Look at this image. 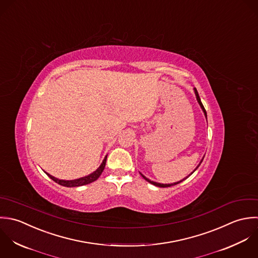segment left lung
I'll return each mask as SVG.
<instances>
[{
	"label": "left lung",
	"mask_w": 258,
	"mask_h": 258,
	"mask_svg": "<svg viewBox=\"0 0 258 258\" xmlns=\"http://www.w3.org/2000/svg\"><path fill=\"white\" fill-rule=\"evenodd\" d=\"M194 92H195V95H196L197 101H198L199 105L201 106V108H202V110H203V112H204V114H205V117L207 118V115H206V110H205V108H204L203 104L201 103V100H200V97H199V95H198V92H197L196 88H194ZM202 161H203V159L201 160V162H202ZM201 162L199 163V165L201 164ZM199 165H198V166L196 167V169H197V168L199 167ZM196 169H195V170H196ZM195 170H194V171H195ZM193 172H192V173H193ZM192 173H191V174H192ZM141 175H142V174H141ZM142 177H143V178H144V179H145L146 181H148L149 183H151V184H153V185H155V186H158V187H170V186H173V185H176V184H178V183H180V182H182V181L184 180V179H183V180H181V181H178V182H175V183H171V184H161V183H157V182H154V181H151V180H149V179H148V178H146V177H145L144 175H142Z\"/></svg>",
	"instance_id": "8db88e82"
}]
</instances>
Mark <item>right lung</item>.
<instances>
[{"label": "right lung", "instance_id": "add662e5", "mask_svg": "<svg viewBox=\"0 0 258 258\" xmlns=\"http://www.w3.org/2000/svg\"><path fill=\"white\" fill-rule=\"evenodd\" d=\"M106 160H107V156L104 158L102 164L100 165V167L96 170V171L91 173L90 175L85 176V177H82V178H79V179H75V180H61V179H57L55 177H53L52 175L46 173L53 181H55L56 183L62 185V186H65V187H77V186H82V185H86L89 183H92L94 181H96L100 175L102 174V172L105 168V165H106Z\"/></svg>", "mask_w": 258, "mask_h": 258}]
</instances>
